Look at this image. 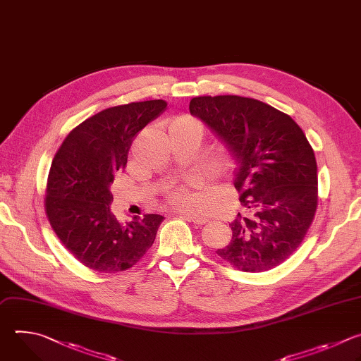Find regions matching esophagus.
I'll list each match as a JSON object with an SVG mask.
<instances>
[{"label":"esophagus","mask_w":361,"mask_h":361,"mask_svg":"<svg viewBox=\"0 0 361 361\" xmlns=\"http://www.w3.org/2000/svg\"><path fill=\"white\" fill-rule=\"evenodd\" d=\"M178 213L182 216V218L188 219L189 222H193L195 225H203V224L207 222L204 216H200V214H196V213H190V212H185V210H179Z\"/></svg>","instance_id":"esophagus-1"}]
</instances>
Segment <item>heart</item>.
Masks as SVG:
<instances>
[{
  "instance_id": "1",
  "label": "heart",
  "mask_w": 361,
  "mask_h": 361,
  "mask_svg": "<svg viewBox=\"0 0 361 361\" xmlns=\"http://www.w3.org/2000/svg\"><path fill=\"white\" fill-rule=\"evenodd\" d=\"M188 122H193L192 119L189 118H178L172 125V126H176V125H180V123H188ZM172 202L175 204H179L182 207H188V209H192L195 207V203H196V199L195 196L185 188H178L173 193H172Z\"/></svg>"
}]
</instances>
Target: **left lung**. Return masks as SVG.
<instances>
[{
	"instance_id": "obj_1",
	"label": "left lung",
	"mask_w": 361,
	"mask_h": 361,
	"mask_svg": "<svg viewBox=\"0 0 361 361\" xmlns=\"http://www.w3.org/2000/svg\"><path fill=\"white\" fill-rule=\"evenodd\" d=\"M189 111L229 151L245 207L229 224L232 240L218 249L245 271H264L305 239L317 207V164L300 126L276 108L238 95L196 97Z\"/></svg>"
}]
</instances>
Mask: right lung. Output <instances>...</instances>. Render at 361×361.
<instances>
[{"mask_svg": "<svg viewBox=\"0 0 361 361\" xmlns=\"http://www.w3.org/2000/svg\"><path fill=\"white\" fill-rule=\"evenodd\" d=\"M166 109L162 99L112 106L85 119L62 142L48 176L45 210L61 243L87 267H132L154 245L161 214L119 222L111 185L123 171L135 135Z\"/></svg>", "mask_w": 361, "mask_h": 361, "instance_id": "right-lung-1", "label": "right lung"}]
</instances>
